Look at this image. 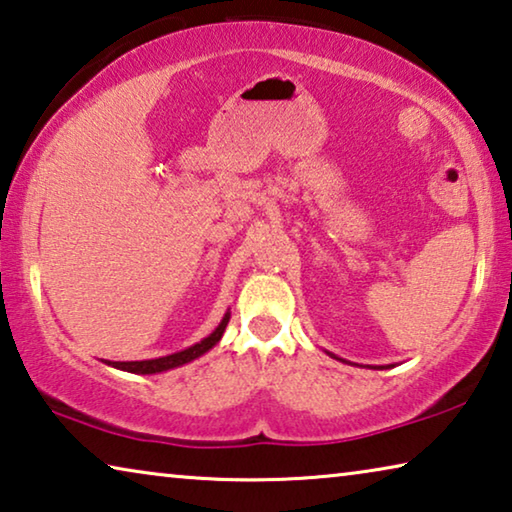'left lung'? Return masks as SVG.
Listing matches in <instances>:
<instances>
[{
  "instance_id": "obj_1",
  "label": "left lung",
  "mask_w": 512,
  "mask_h": 512,
  "mask_svg": "<svg viewBox=\"0 0 512 512\" xmlns=\"http://www.w3.org/2000/svg\"><path fill=\"white\" fill-rule=\"evenodd\" d=\"M336 359H338V357H336Z\"/></svg>"
}]
</instances>
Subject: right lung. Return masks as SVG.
<instances>
[{
    "label": "right lung",
    "mask_w": 512,
    "mask_h": 512,
    "mask_svg": "<svg viewBox=\"0 0 512 512\" xmlns=\"http://www.w3.org/2000/svg\"><path fill=\"white\" fill-rule=\"evenodd\" d=\"M229 318H231V313H226V316L222 318V322H219V325H217L215 332L203 338V341L194 343L192 348H185V350H180V352H174V355L157 357V359H146V361H105V364L119 368V371L137 373V375L164 373V371H171V368L190 364V361H194L196 357L206 355L210 348H215V345L219 343V338H222V334H224L226 325H229Z\"/></svg>",
    "instance_id": "add662e5"
}]
</instances>
